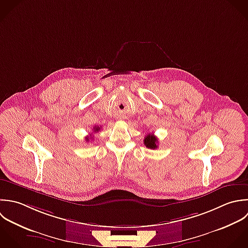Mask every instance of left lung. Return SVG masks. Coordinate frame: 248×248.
Wrapping results in <instances>:
<instances>
[{"label": "left lung", "mask_w": 248, "mask_h": 248, "mask_svg": "<svg viewBox=\"0 0 248 248\" xmlns=\"http://www.w3.org/2000/svg\"><path fill=\"white\" fill-rule=\"evenodd\" d=\"M157 138L154 135V134H147L145 139H144V144L145 146L148 148V149H152V150H155L157 148Z\"/></svg>", "instance_id": "obj_1"}]
</instances>
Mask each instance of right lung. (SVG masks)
<instances>
[{
  "instance_id": "right-lung-1",
  "label": "right lung",
  "mask_w": 248,
  "mask_h": 248,
  "mask_svg": "<svg viewBox=\"0 0 248 248\" xmlns=\"http://www.w3.org/2000/svg\"><path fill=\"white\" fill-rule=\"evenodd\" d=\"M99 130H100V127H99V126H96V125H95V126L93 127V132H98ZM89 140H90V138H88V137H87V138H86V141L88 142Z\"/></svg>"
}]
</instances>
